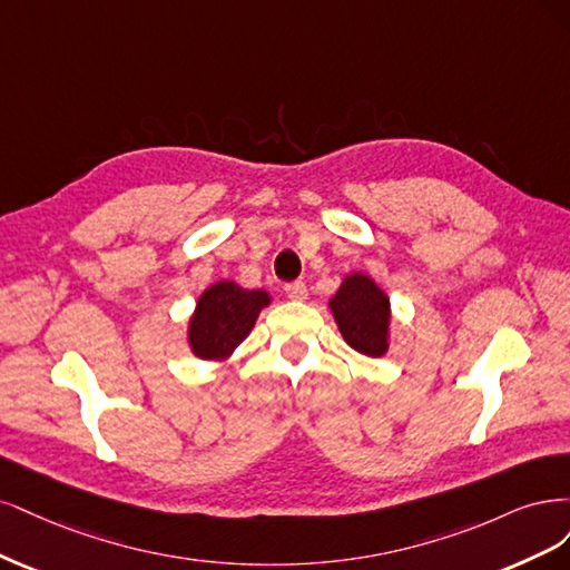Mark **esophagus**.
<instances>
[{
    "mask_svg": "<svg viewBox=\"0 0 570 570\" xmlns=\"http://www.w3.org/2000/svg\"><path fill=\"white\" fill-rule=\"evenodd\" d=\"M284 291H286V296H288L291 301H305V298H307V286H305V282H291V284L284 286Z\"/></svg>",
    "mask_w": 570,
    "mask_h": 570,
    "instance_id": "34e87169",
    "label": "esophagus"
}]
</instances>
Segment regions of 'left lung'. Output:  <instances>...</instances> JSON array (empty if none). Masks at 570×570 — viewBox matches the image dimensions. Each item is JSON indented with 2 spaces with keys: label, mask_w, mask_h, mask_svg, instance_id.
<instances>
[{
  "label": "left lung",
  "mask_w": 570,
  "mask_h": 570,
  "mask_svg": "<svg viewBox=\"0 0 570 570\" xmlns=\"http://www.w3.org/2000/svg\"><path fill=\"white\" fill-rule=\"evenodd\" d=\"M332 312L345 343L366 357L389 347L391 305L385 293L364 274H351L332 298Z\"/></svg>",
  "instance_id": "obj_1"
}]
</instances>
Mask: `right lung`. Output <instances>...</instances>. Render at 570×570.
Returning a JSON list of instances; mask_svg holds the SVG:
<instances>
[{
  "label": "right lung",
  "mask_w": 570,
  "mask_h": 570,
  "mask_svg": "<svg viewBox=\"0 0 570 570\" xmlns=\"http://www.w3.org/2000/svg\"><path fill=\"white\" fill-rule=\"evenodd\" d=\"M269 303L265 291H248L234 282H219L198 298L189 324V343L200 360H219L242 343Z\"/></svg>",
  "instance_id": "obj_1"
}]
</instances>
